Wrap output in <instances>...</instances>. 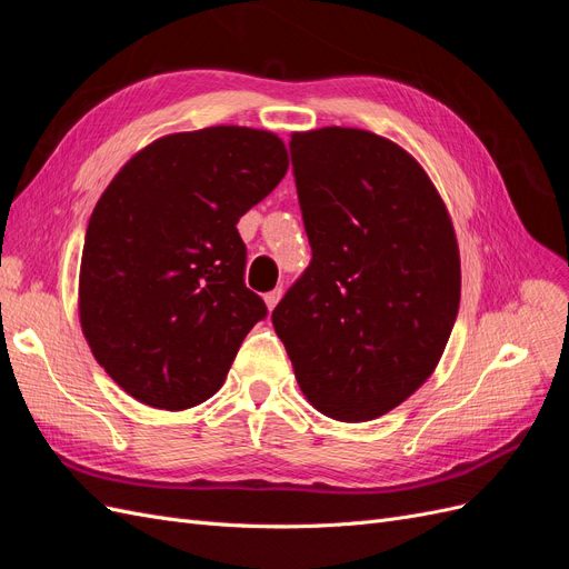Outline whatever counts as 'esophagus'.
Wrapping results in <instances>:
<instances>
[{
	"label": "esophagus",
	"instance_id": "esophagus-1",
	"mask_svg": "<svg viewBox=\"0 0 569 569\" xmlns=\"http://www.w3.org/2000/svg\"><path fill=\"white\" fill-rule=\"evenodd\" d=\"M263 299H266V306L272 311V308L282 299V287H274L272 291H268V295H263Z\"/></svg>",
	"mask_w": 569,
	"mask_h": 569
}]
</instances>
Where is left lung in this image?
<instances>
[{
    "label": "left lung",
    "mask_w": 569,
    "mask_h": 569,
    "mask_svg": "<svg viewBox=\"0 0 569 569\" xmlns=\"http://www.w3.org/2000/svg\"><path fill=\"white\" fill-rule=\"evenodd\" d=\"M313 258L272 325L322 416H385L435 372L460 303L449 211L399 144L356 128L289 142Z\"/></svg>",
    "instance_id": "obj_1"
}]
</instances>
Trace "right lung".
<instances>
[{
    "label": "right lung",
    "mask_w": 569,
    "mask_h": 569,
    "mask_svg": "<svg viewBox=\"0 0 569 569\" xmlns=\"http://www.w3.org/2000/svg\"><path fill=\"white\" fill-rule=\"evenodd\" d=\"M266 130L218 126L161 137L120 168L82 247L80 325L97 363L132 399L163 410L222 387L268 316L244 284L237 222L287 173Z\"/></svg>",
    "instance_id": "obj_1"
}]
</instances>
